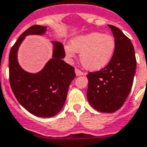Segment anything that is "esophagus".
Returning a JSON list of instances; mask_svg holds the SVG:
<instances>
[{"instance_id": "34e87169", "label": "esophagus", "mask_w": 147, "mask_h": 147, "mask_svg": "<svg viewBox=\"0 0 147 147\" xmlns=\"http://www.w3.org/2000/svg\"><path fill=\"white\" fill-rule=\"evenodd\" d=\"M75 71H76V74L77 76H83V75H84V72L81 71V70H79L78 69H76V70H75Z\"/></svg>"}]
</instances>
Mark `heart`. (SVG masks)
<instances>
[{"mask_svg":"<svg viewBox=\"0 0 147 147\" xmlns=\"http://www.w3.org/2000/svg\"><path fill=\"white\" fill-rule=\"evenodd\" d=\"M116 42L110 34L92 33L78 36L71 41V46H65L69 58L80 53V62L85 69L97 71L107 66L115 52Z\"/></svg>","mask_w":147,"mask_h":147,"instance_id":"1","label":"heart"}]
</instances>
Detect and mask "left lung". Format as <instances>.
I'll list each match as a JSON object with an SVG mask.
<instances>
[{
  "label": "left lung",
  "mask_w": 147,
  "mask_h": 147,
  "mask_svg": "<svg viewBox=\"0 0 147 147\" xmlns=\"http://www.w3.org/2000/svg\"><path fill=\"white\" fill-rule=\"evenodd\" d=\"M116 42L115 52L107 66L88 72L87 98L94 109L112 113L120 109L132 88L137 60L129 38L117 27L108 25Z\"/></svg>",
  "instance_id": "1"
}]
</instances>
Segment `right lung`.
I'll return each mask as SVG.
<instances>
[{
    "label": "right lung",
    "mask_w": 147,
    "mask_h": 147,
    "mask_svg": "<svg viewBox=\"0 0 147 147\" xmlns=\"http://www.w3.org/2000/svg\"><path fill=\"white\" fill-rule=\"evenodd\" d=\"M46 29L40 25L30 26L20 36L9 55V80L13 93L25 109L41 117H50L60 111L69 85L76 77L75 68L62 59L65 53L61 42H55L53 59L39 73H28L19 65L17 49L25 36L42 34Z\"/></svg>",
    "instance_id": "add662e5"
}]
</instances>
